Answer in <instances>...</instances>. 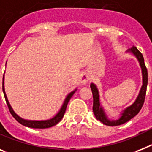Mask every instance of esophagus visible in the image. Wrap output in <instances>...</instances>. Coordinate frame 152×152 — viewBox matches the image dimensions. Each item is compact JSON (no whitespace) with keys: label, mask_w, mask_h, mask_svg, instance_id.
<instances>
[{"label":"esophagus","mask_w":152,"mask_h":152,"mask_svg":"<svg viewBox=\"0 0 152 152\" xmlns=\"http://www.w3.org/2000/svg\"><path fill=\"white\" fill-rule=\"evenodd\" d=\"M90 77L87 74H83L82 76H80V83L82 84H86V83L89 82Z\"/></svg>","instance_id":"esophagus-1"}]
</instances>
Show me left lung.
Instances as JSON below:
<instances>
[{"label":"left lung","instance_id":"8db88e82","mask_svg":"<svg viewBox=\"0 0 152 152\" xmlns=\"http://www.w3.org/2000/svg\"><path fill=\"white\" fill-rule=\"evenodd\" d=\"M128 52H132L135 56L137 57L139 62H140V66H141V71H142V76H143V85L141 86L138 96L137 97L134 103L131 107H127V109L124 110L123 113H121V117H120L119 119L116 120V121H110L109 119H107L104 109L100 104V98H99V93H98L97 88L94 83H91V85H90L92 94H93V96H94L93 111H94L96 118L99 120L100 122H102L105 125L117 126L126 123L128 121H130L131 118H133L134 116L137 115L139 111L141 110L144 104V102H145L148 85V70L146 66H145L144 57L141 54V52L135 46L132 47L131 49L128 50Z\"/></svg>","mask_w":152,"mask_h":152}]
</instances>
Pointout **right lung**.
Listing matches in <instances>:
<instances>
[{
  "instance_id": "add662e5",
  "label": "right lung",
  "mask_w": 152,
  "mask_h": 152,
  "mask_svg": "<svg viewBox=\"0 0 152 152\" xmlns=\"http://www.w3.org/2000/svg\"><path fill=\"white\" fill-rule=\"evenodd\" d=\"M2 89H3V93L4 95L5 100H6V103H7V105L8 107L9 111L11 113V115L13 116L14 118H15L18 122L22 124L24 126H26V127H31V128H48V127H51L52 126L56 125V124H58V122L60 121L62 119V117L64 116L65 112H66V107H67V104H68L69 101L72 97V96L73 95L74 93L76 92V90H75L74 91L71 92L67 96H66V100H65L64 103L62 104V107H61L60 110L58 111V113H57L56 115L54 117H52V119L47 120V121H28V120H24L22 119L21 117H20L19 116H18L16 113L14 112L13 109L11 108V105L9 104L8 100H7V96L5 94L4 91V76H3V83H2Z\"/></svg>"
}]
</instances>
